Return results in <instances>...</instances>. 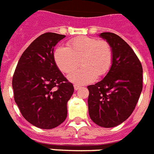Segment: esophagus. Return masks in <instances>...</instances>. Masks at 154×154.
<instances>
[{
  "label": "esophagus",
  "instance_id": "1",
  "mask_svg": "<svg viewBox=\"0 0 154 154\" xmlns=\"http://www.w3.org/2000/svg\"><path fill=\"white\" fill-rule=\"evenodd\" d=\"M80 87H81L80 85H78V84H75V85H74V88H75V91H77V90L79 89Z\"/></svg>",
  "mask_w": 154,
  "mask_h": 154
}]
</instances>
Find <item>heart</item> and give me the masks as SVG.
Wrapping results in <instances>:
<instances>
[{"instance_id": "1", "label": "heart", "mask_w": 154, "mask_h": 154, "mask_svg": "<svg viewBox=\"0 0 154 154\" xmlns=\"http://www.w3.org/2000/svg\"><path fill=\"white\" fill-rule=\"evenodd\" d=\"M54 60L64 73L73 71L80 61L83 67L70 74L68 79L76 84H84L107 73L111 66L113 52L109 43L105 40L80 36L70 40L67 48H57Z\"/></svg>"}]
</instances>
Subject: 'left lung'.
<instances>
[{"instance_id": "1", "label": "left lung", "mask_w": 154, "mask_h": 154, "mask_svg": "<svg viewBox=\"0 0 154 154\" xmlns=\"http://www.w3.org/2000/svg\"><path fill=\"white\" fill-rule=\"evenodd\" d=\"M111 47L113 60L106 76L89 90L90 118L98 126L114 127L125 122L134 110L142 91V67L134 51L112 32L99 35Z\"/></svg>"}]
</instances>
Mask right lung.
Segmentation results:
<instances>
[{
	"label": "right lung",
	"instance_id": "1",
	"mask_svg": "<svg viewBox=\"0 0 154 154\" xmlns=\"http://www.w3.org/2000/svg\"><path fill=\"white\" fill-rule=\"evenodd\" d=\"M64 35L46 32L37 37L20 58L13 78L15 102L33 126L53 129L67 115L74 87L54 60V48Z\"/></svg>",
	"mask_w": 154,
	"mask_h": 154
}]
</instances>
